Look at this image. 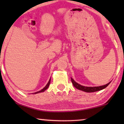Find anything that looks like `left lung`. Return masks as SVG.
Here are the masks:
<instances>
[{"instance_id":"1","label":"left lung","mask_w":124,"mask_h":124,"mask_svg":"<svg viewBox=\"0 0 124 124\" xmlns=\"http://www.w3.org/2000/svg\"><path fill=\"white\" fill-rule=\"evenodd\" d=\"M71 81H72V83L73 84V85L75 87H76V89L84 91L85 92H87V93H91V92H97V91L101 90H103L104 89L108 86V85L111 83L109 82L108 83L106 84V85H103V86H101L99 87H85L83 86H82V85H79L78 83H76L75 80H73L72 78H71Z\"/></svg>"}]
</instances>
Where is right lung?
<instances>
[{
    "label": "right lung",
    "mask_w": 124,
    "mask_h": 124,
    "mask_svg": "<svg viewBox=\"0 0 124 124\" xmlns=\"http://www.w3.org/2000/svg\"><path fill=\"white\" fill-rule=\"evenodd\" d=\"M50 82H51V79H49V82H48V83H47V85H46V86H45V87H44L43 89H42V90H41L39 91V92H35V93H34V94H37V93H41V92H44V91H45V90H46V89H47L48 88V87H49V85H50Z\"/></svg>",
    "instance_id": "add662e5"
}]
</instances>
